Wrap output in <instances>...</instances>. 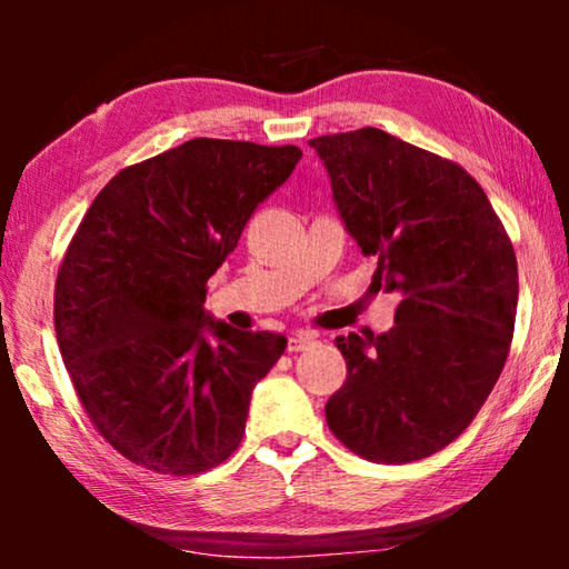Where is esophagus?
I'll list each match as a JSON object with an SVG mask.
<instances>
[{"mask_svg": "<svg viewBox=\"0 0 569 569\" xmlns=\"http://www.w3.org/2000/svg\"><path fill=\"white\" fill-rule=\"evenodd\" d=\"M313 343V333H293V336H288V343H286V349L288 351H303V349H308V346Z\"/></svg>", "mask_w": 569, "mask_h": 569, "instance_id": "esophagus-1", "label": "esophagus"}]
</instances>
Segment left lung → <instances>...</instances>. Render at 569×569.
<instances>
[{
  "mask_svg": "<svg viewBox=\"0 0 569 569\" xmlns=\"http://www.w3.org/2000/svg\"><path fill=\"white\" fill-rule=\"evenodd\" d=\"M346 230L377 256L371 286L401 296L391 331L339 336L343 387L326 401L341 445L407 465L451 445L492 393L512 346L517 256L469 172L379 128L308 140Z\"/></svg>",
  "mask_w": 569,
  "mask_h": 569,
  "instance_id": "left-lung-1",
  "label": "left lung"
}]
</instances>
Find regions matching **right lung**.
Returning <instances> with one entry per match:
<instances>
[{"instance_id": "1", "label": "right lung", "mask_w": 569, "mask_h": 569, "mask_svg": "<svg viewBox=\"0 0 569 569\" xmlns=\"http://www.w3.org/2000/svg\"><path fill=\"white\" fill-rule=\"evenodd\" d=\"M301 150L196 138L104 186L54 283L62 361L94 429L132 465L190 477L233 455L281 333L206 313L208 278ZM217 336L204 339V331Z\"/></svg>"}]
</instances>
